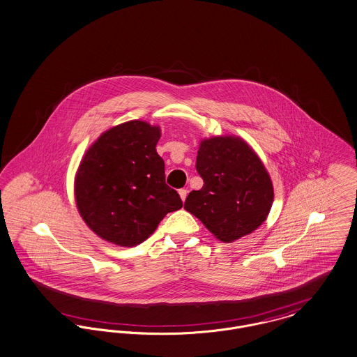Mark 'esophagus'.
<instances>
[{"instance_id":"34e87169","label":"esophagus","mask_w":357,"mask_h":357,"mask_svg":"<svg viewBox=\"0 0 357 357\" xmlns=\"http://www.w3.org/2000/svg\"><path fill=\"white\" fill-rule=\"evenodd\" d=\"M178 193H180V197H181L183 202H184V200L187 199V196H188V190H178Z\"/></svg>"}]
</instances>
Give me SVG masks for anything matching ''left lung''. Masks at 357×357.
<instances>
[{"mask_svg":"<svg viewBox=\"0 0 357 357\" xmlns=\"http://www.w3.org/2000/svg\"><path fill=\"white\" fill-rule=\"evenodd\" d=\"M196 170L203 188L192 190L184 208L223 242L255 231L273 202L271 177L257 154L237 137H214L200 143Z\"/></svg>","mask_w":357,"mask_h":357,"instance_id":"1","label":"left lung"}]
</instances>
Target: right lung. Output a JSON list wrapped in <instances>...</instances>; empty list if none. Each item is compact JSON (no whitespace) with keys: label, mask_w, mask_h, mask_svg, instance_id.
Masks as SVG:
<instances>
[{"label":"right lung","mask_w":357,"mask_h":357,"mask_svg":"<svg viewBox=\"0 0 357 357\" xmlns=\"http://www.w3.org/2000/svg\"><path fill=\"white\" fill-rule=\"evenodd\" d=\"M160 128L132 120L105 131L82 158L75 202L98 237L119 246L139 245L183 202L165 183L155 146Z\"/></svg>","instance_id":"add662e5"}]
</instances>
